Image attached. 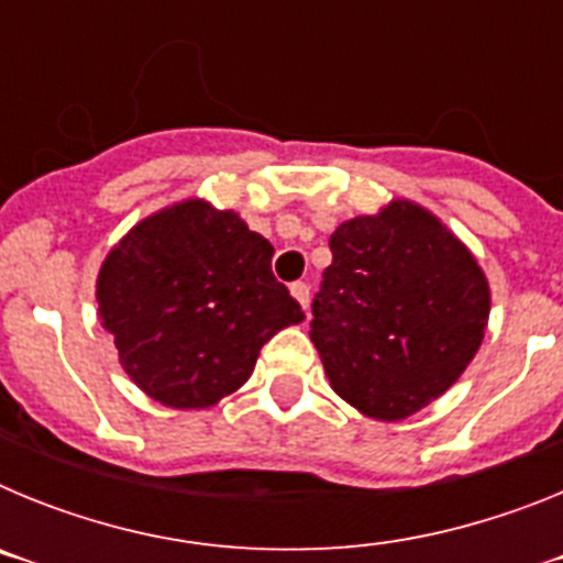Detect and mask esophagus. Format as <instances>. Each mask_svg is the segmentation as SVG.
I'll return each mask as SVG.
<instances>
[{
    "label": "esophagus",
    "mask_w": 563,
    "mask_h": 563,
    "mask_svg": "<svg viewBox=\"0 0 563 563\" xmlns=\"http://www.w3.org/2000/svg\"><path fill=\"white\" fill-rule=\"evenodd\" d=\"M290 292H292V298H296L298 305L305 307V310L310 307V285H307V282H292Z\"/></svg>",
    "instance_id": "34e87169"
}]
</instances>
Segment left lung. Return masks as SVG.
<instances>
[{
    "label": "left lung",
    "mask_w": 563,
    "mask_h": 563,
    "mask_svg": "<svg viewBox=\"0 0 563 563\" xmlns=\"http://www.w3.org/2000/svg\"><path fill=\"white\" fill-rule=\"evenodd\" d=\"M310 338L335 395L406 420L454 386L485 338L490 287L440 217L391 200L330 236Z\"/></svg>",
    "instance_id": "obj_1"
}]
</instances>
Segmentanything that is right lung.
Masks as SVG:
<instances>
[{
	"label": "right lung",
	"mask_w": 563,
	"mask_h": 563,
	"mask_svg": "<svg viewBox=\"0 0 563 563\" xmlns=\"http://www.w3.org/2000/svg\"><path fill=\"white\" fill-rule=\"evenodd\" d=\"M273 245L236 211L183 200L107 253L98 316L137 389L168 409H208L253 375L258 350L305 312L271 271Z\"/></svg>",
	"instance_id": "obj_1"
}]
</instances>
